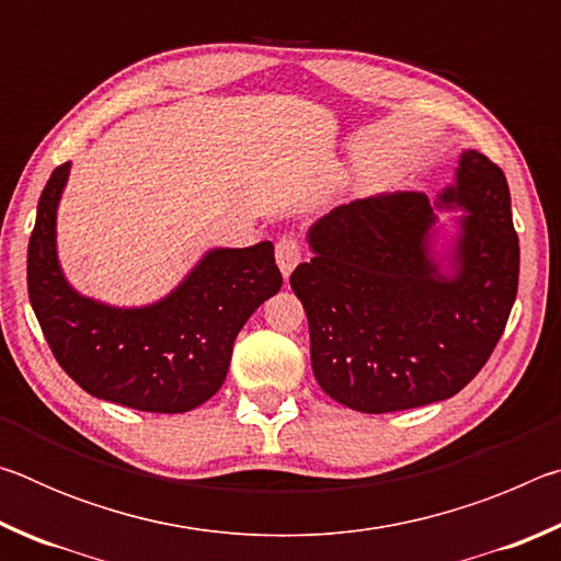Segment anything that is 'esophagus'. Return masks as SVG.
<instances>
[{
	"label": "esophagus",
	"instance_id": "obj_1",
	"mask_svg": "<svg viewBox=\"0 0 561 561\" xmlns=\"http://www.w3.org/2000/svg\"><path fill=\"white\" fill-rule=\"evenodd\" d=\"M274 257H277V264H279V270H282V277L287 279L289 274L294 272V267H297V264H299V260H301V247H299L297 237L284 234L282 240L277 242V247H274Z\"/></svg>",
	"mask_w": 561,
	"mask_h": 561
}]
</instances>
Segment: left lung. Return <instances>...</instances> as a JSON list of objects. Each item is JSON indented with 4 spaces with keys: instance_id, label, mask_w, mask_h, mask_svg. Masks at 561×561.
Wrapping results in <instances>:
<instances>
[{
    "instance_id": "8db88e82",
    "label": "left lung",
    "mask_w": 561,
    "mask_h": 561,
    "mask_svg": "<svg viewBox=\"0 0 561 561\" xmlns=\"http://www.w3.org/2000/svg\"><path fill=\"white\" fill-rule=\"evenodd\" d=\"M443 209L466 213L448 238ZM307 242L314 257L289 284L309 319L317 381L351 411H408L458 393L485 366L517 297L507 180L472 148L435 203L398 190L339 205Z\"/></svg>"
}]
</instances>
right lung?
<instances>
[{"mask_svg": "<svg viewBox=\"0 0 561 561\" xmlns=\"http://www.w3.org/2000/svg\"><path fill=\"white\" fill-rule=\"evenodd\" d=\"M71 163L51 173L26 257L30 301L56 360L83 391L150 413H185L225 383L240 329L279 291L272 242L215 247L163 299L111 307L76 291L56 252Z\"/></svg>", "mask_w": 561, "mask_h": 561, "instance_id": "add662e5", "label": "right lung"}]
</instances>
